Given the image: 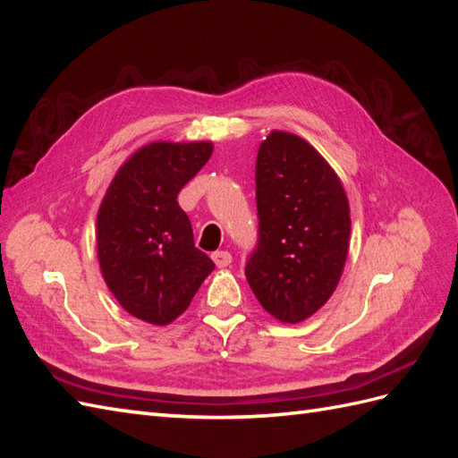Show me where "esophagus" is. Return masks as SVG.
<instances>
[{"label": "esophagus", "mask_w": 458, "mask_h": 458, "mask_svg": "<svg viewBox=\"0 0 458 458\" xmlns=\"http://www.w3.org/2000/svg\"><path fill=\"white\" fill-rule=\"evenodd\" d=\"M211 259H214V262H216L217 267H225V266L231 264L233 256H231L227 250H217V252L211 254Z\"/></svg>", "instance_id": "esophagus-1"}]
</instances>
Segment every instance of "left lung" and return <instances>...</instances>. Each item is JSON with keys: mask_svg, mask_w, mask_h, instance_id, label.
I'll return each mask as SVG.
<instances>
[{"mask_svg": "<svg viewBox=\"0 0 458 458\" xmlns=\"http://www.w3.org/2000/svg\"><path fill=\"white\" fill-rule=\"evenodd\" d=\"M259 249L247 280L266 313L297 325L336 292L350 250V202L330 163L307 140L272 130L256 157Z\"/></svg>", "mask_w": 458, "mask_h": 458, "instance_id": "left-lung-1", "label": "left lung"}]
</instances>
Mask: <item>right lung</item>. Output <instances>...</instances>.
Returning <instances> with one entry per match:
<instances>
[{
    "instance_id": "add662e5",
    "label": "right lung",
    "mask_w": 458,
    "mask_h": 458,
    "mask_svg": "<svg viewBox=\"0 0 458 458\" xmlns=\"http://www.w3.org/2000/svg\"><path fill=\"white\" fill-rule=\"evenodd\" d=\"M214 153L211 141H151L120 165L97 211V260L120 307L166 327L216 264L194 247L191 219L178 206L182 186Z\"/></svg>"
}]
</instances>
